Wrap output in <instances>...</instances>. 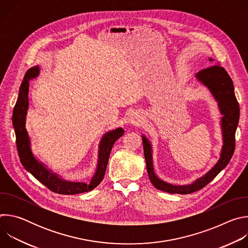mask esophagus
<instances>
[{"mask_svg":"<svg viewBox=\"0 0 248 248\" xmlns=\"http://www.w3.org/2000/svg\"><path fill=\"white\" fill-rule=\"evenodd\" d=\"M128 121H129V123H130L131 124H139L140 122H141V117L139 116L138 113H135V112H134V113L130 114Z\"/></svg>","mask_w":248,"mask_h":248,"instance_id":"obj_1","label":"esophagus"}]
</instances>
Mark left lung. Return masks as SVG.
Masks as SVG:
<instances>
[{
	"instance_id": "8db88e82",
	"label": "left lung",
	"mask_w": 248,
	"mask_h": 248,
	"mask_svg": "<svg viewBox=\"0 0 248 248\" xmlns=\"http://www.w3.org/2000/svg\"><path fill=\"white\" fill-rule=\"evenodd\" d=\"M209 61L213 62V59H209ZM195 77L198 81L210 90L215 100L218 102L220 112L223 115L221 125L224 143L219 161L207 173L197 179L191 185L173 186L162 181L156 175L152 161V146L149 140L142 135L144 157L149 179L157 189L169 193L188 194L203 188L227 167L234 152L235 130L239 121V105L234 95L233 82L232 78L227 73V70L220 64H213L204 68L197 73Z\"/></svg>"
}]
</instances>
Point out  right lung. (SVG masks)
Listing matches in <instances>:
<instances>
[{"label": "right lung", "mask_w": 248, "mask_h": 248, "mask_svg": "<svg viewBox=\"0 0 248 248\" xmlns=\"http://www.w3.org/2000/svg\"><path fill=\"white\" fill-rule=\"evenodd\" d=\"M40 68L38 65L33 66L27 70L23 80L21 82L17 101L14 108L13 113V125L16 132V148L19 156V160L24 169L29 171L35 179L38 180L51 191L59 194H78L87 192L94 189L103 181L104 175L107 169L110 153L114 143L124 134V129L119 127L105 133L99 144L98 152V164L96 171L91 179L90 183H74L62 179L60 175L48 170L43 163L39 162L34 157L31 146L30 138L25 128V120L28 110V91L29 80L38 77Z\"/></svg>", "instance_id": "add662e5"}]
</instances>
